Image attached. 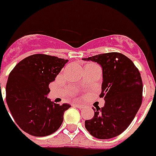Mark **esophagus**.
<instances>
[{
  "label": "esophagus",
  "mask_w": 156,
  "mask_h": 156,
  "mask_svg": "<svg viewBox=\"0 0 156 156\" xmlns=\"http://www.w3.org/2000/svg\"><path fill=\"white\" fill-rule=\"evenodd\" d=\"M74 105L75 107H76V108H78V109H83V108H84L83 105H80V104H75Z\"/></svg>",
  "instance_id": "esophagus-1"
}]
</instances>
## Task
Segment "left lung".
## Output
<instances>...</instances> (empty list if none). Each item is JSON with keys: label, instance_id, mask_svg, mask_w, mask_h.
Instances as JSON below:
<instances>
[{"label": "left lung", "instance_id": "1", "mask_svg": "<svg viewBox=\"0 0 156 156\" xmlns=\"http://www.w3.org/2000/svg\"><path fill=\"white\" fill-rule=\"evenodd\" d=\"M98 63L102 68L101 93L105 105L96 107L94 116L86 120V129L99 139L121 134L131 123L141 106L143 82L134 63L124 55L110 52L83 58Z\"/></svg>", "mask_w": 156, "mask_h": 156}]
</instances>
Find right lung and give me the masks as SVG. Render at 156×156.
<instances>
[{"label":"right lung","mask_w":156,"mask_h":156,"mask_svg":"<svg viewBox=\"0 0 156 156\" xmlns=\"http://www.w3.org/2000/svg\"><path fill=\"white\" fill-rule=\"evenodd\" d=\"M68 61L47 55H32L20 61L9 73L6 101L15 122L27 134L47 136L63 123V113L71 105L55 104L47 95L50 83Z\"/></svg>","instance_id":"add662e5"}]
</instances>
